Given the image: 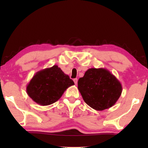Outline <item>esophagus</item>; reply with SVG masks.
<instances>
[{"label":"esophagus","mask_w":148,"mask_h":148,"mask_svg":"<svg viewBox=\"0 0 148 148\" xmlns=\"http://www.w3.org/2000/svg\"><path fill=\"white\" fill-rule=\"evenodd\" d=\"M73 81H74V83L76 84L77 83V78H76V79H73Z\"/></svg>","instance_id":"esophagus-1"}]
</instances>
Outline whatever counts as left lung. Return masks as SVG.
Here are the masks:
<instances>
[{"label":"left lung","instance_id":"1","mask_svg":"<svg viewBox=\"0 0 148 148\" xmlns=\"http://www.w3.org/2000/svg\"><path fill=\"white\" fill-rule=\"evenodd\" d=\"M77 88L86 104L96 111L114 106L122 92L119 81L108 69L91 68L78 80Z\"/></svg>","mask_w":148,"mask_h":148}]
</instances>
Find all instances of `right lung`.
<instances>
[{
    "label": "right lung",
    "mask_w": 148,
    "mask_h": 148,
    "mask_svg": "<svg viewBox=\"0 0 148 148\" xmlns=\"http://www.w3.org/2000/svg\"><path fill=\"white\" fill-rule=\"evenodd\" d=\"M74 81L58 65L40 70L27 84V93L40 106H49L57 101Z\"/></svg>",
    "instance_id": "right-lung-1"
}]
</instances>
